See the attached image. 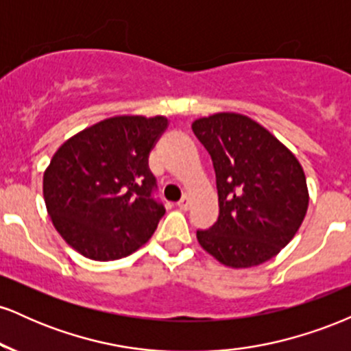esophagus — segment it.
<instances>
[{
  "mask_svg": "<svg viewBox=\"0 0 351 351\" xmlns=\"http://www.w3.org/2000/svg\"><path fill=\"white\" fill-rule=\"evenodd\" d=\"M189 206H191V199H189V196L184 195L183 198H181L180 203H178V208L181 209V211H188Z\"/></svg>",
  "mask_w": 351,
  "mask_h": 351,
  "instance_id": "obj_1",
  "label": "esophagus"
}]
</instances>
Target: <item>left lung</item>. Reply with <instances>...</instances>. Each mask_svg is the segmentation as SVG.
Wrapping results in <instances>:
<instances>
[{
    "mask_svg": "<svg viewBox=\"0 0 351 351\" xmlns=\"http://www.w3.org/2000/svg\"><path fill=\"white\" fill-rule=\"evenodd\" d=\"M191 128L211 155L219 201L216 223L196 232L201 247L232 269L272 259L308 208L299 160L267 128L234 112L203 117Z\"/></svg>",
    "mask_w": 351,
    "mask_h": 351,
    "instance_id": "obj_1",
    "label": "left lung"
}]
</instances>
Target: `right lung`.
Here are the masks:
<instances>
[{"instance_id":"obj_1","label":"right lung","mask_w":351,"mask_h":351,"mask_svg":"<svg viewBox=\"0 0 351 351\" xmlns=\"http://www.w3.org/2000/svg\"><path fill=\"white\" fill-rule=\"evenodd\" d=\"M167 117L119 115L71 136L44 171L52 224L71 247L92 261L130 256L150 239L165 215L153 199L148 156Z\"/></svg>"}]
</instances>
